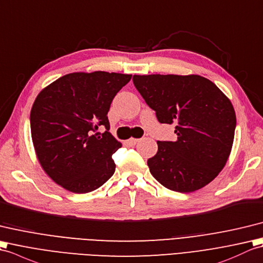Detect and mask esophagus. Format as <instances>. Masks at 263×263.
<instances>
[{"instance_id":"34e87169","label":"esophagus","mask_w":263,"mask_h":263,"mask_svg":"<svg viewBox=\"0 0 263 263\" xmlns=\"http://www.w3.org/2000/svg\"><path fill=\"white\" fill-rule=\"evenodd\" d=\"M139 141H141L139 138H130V139H128V141H127V144L129 145V146H134V145H136Z\"/></svg>"}]
</instances>
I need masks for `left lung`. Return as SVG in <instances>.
<instances>
[{"mask_svg":"<svg viewBox=\"0 0 263 263\" xmlns=\"http://www.w3.org/2000/svg\"><path fill=\"white\" fill-rule=\"evenodd\" d=\"M133 82L161 124H176L177 141H159L147 160L152 176L183 194L208 184L232 149L236 117L231 101L199 75H134Z\"/></svg>","mask_w":263,"mask_h":263,"instance_id":"left-lung-1","label":"left lung"}]
</instances>
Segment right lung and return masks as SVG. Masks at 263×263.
<instances>
[{
	"instance_id": "add662e5",
	"label": "right lung",
	"mask_w": 263,
	"mask_h": 263,
	"mask_svg": "<svg viewBox=\"0 0 263 263\" xmlns=\"http://www.w3.org/2000/svg\"><path fill=\"white\" fill-rule=\"evenodd\" d=\"M132 75L71 73L39 93L30 114L31 137L45 172L68 191L86 194L112 177L121 147L109 133L108 111ZM104 126L101 134L98 128Z\"/></svg>"
}]
</instances>
